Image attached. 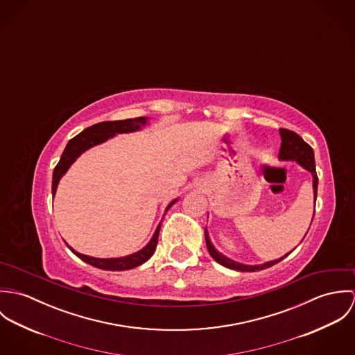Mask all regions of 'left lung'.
<instances>
[{"instance_id": "8db88e82", "label": "left lung", "mask_w": 355, "mask_h": 355, "mask_svg": "<svg viewBox=\"0 0 355 355\" xmlns=\"http://www.w3.org/2000/svg\"><path fill=\"white\" fill-rule=\"evenodd\" d=\"M280 138H282V146H280V152H279V158L282 161H297L304 169L309 171L313 176V194H314V209H315V200H317V186H318V178H317V172H315V162H314V153L313 149L304 142V139L295 134L294 131L286 130V128H280ZM314 217V214H313ZM313 221V218H311ZM205 241H206V248L207 252L213 257V259L216 262H218L220 265L232 269V270H238V272H257V270H262L266 268H270L273 265H276L277 262H280L282 259H284L288 254L273 259V261H268L265 263H259V265H246V263H241L236 262L228 257H225L224 254L220 253L216 250V248L213 246V243L210 242L207 230L205 228ZM304 241V239H302Z\"/></svg>"}]
</instances>
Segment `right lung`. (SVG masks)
<instances>
[{"mask_svg": "<svg viewBox=\"0 0 355 355\" xmlns=\"http://www.w3.org/2000/svg\"><path fill=\"white\" fill-rule=\"evenodd\" d=\"M148 120H149V117H135V119H125V120H117V121H102V123L94 124V125L83 130L80 134H78L75 138H72L67 144L64 152L61 154V158H60L58 164L55 165V168L53 171V182H51V194H53V197L55 196L60 179L67 173L69 166L76 161V158L80 157V154H83L86 150L92 149V148H94L100 144L106 142L107 139L113 138L117 134H127V132L139 131L144 125L148 124ZM175 202H178V198L173 200L172 202L166 206L165 213ZM159 228H161V223L157 225V228L153 234L152 239L149 241V243L144 249H141L137 253L130 254V255H125V257H119V258H96V257L78 253L69 245H67V246L72 253L75 254L76 257H79L82 261L90 263L96 268L105 269V270H127V269H132V268H137V266L142 265L144 262H146L152 257L154 252H155V248H157Z\"/></svg>", "mask_w": 355, "mask_h": 355, "instance_id": "add662e5", "label": "right lung"}]
</instances>
